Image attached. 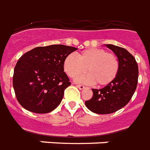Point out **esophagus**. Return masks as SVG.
Returning <instances> with one entry per match:
<instances>
[{"mask_svg":"<svg viewBox=\"0 0 150 150\" xmlns=\"http://www.w3.org/2000/svg\"><path fill=\"white\" fill-rule=\"evenodd\" d=\"M76 86H77L79 89H83L85 88L84 86H82V85H78L77 84V85H76Z\"/></svg>","mask_w":150,"mask_h":150,"instance_id":"obj_1","label":"esophagus"}]
</instances>
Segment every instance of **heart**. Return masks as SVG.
I'll return each instance as SVG.
<instances>
[{
    "mask_svg": "<svg viewBox=\"0 0 150 150\" xmlns=\"http://www.w3.org/2000/svg\"><path fill=\"white\" fill-rule=\"evenodd\" d=\"M64 69L71 79L82 75L87 69L89 75L78 80L104 86L116 79L119 61L115 54L107 53L104 49L90 48L78 54L77 58L71 54L68 55L64 61Z\"/></svg>",
    "mask_w": 150,
    "mask_h": 150,
    "instance_id": "b5f03b06",
    "label": "heart"
}]
</instances>
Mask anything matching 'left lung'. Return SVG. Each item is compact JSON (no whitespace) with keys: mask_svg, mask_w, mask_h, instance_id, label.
Here are the masks:
<instances>
[{"mask_svg":"<svg viewBox=\"0 0 150 150\" xmlns=\"http://www.w3.org/2000/svg\"><path fill=\"white\" fill-rule=\"evenodd\" d=\"M117 57L119 71L116 79L102 89H92L93 96L85 104L92 112L111 114L121 109L132 97L137 87L139 68L135 57L125 48L107 44Z\"/></svg>","mask_w":150,"mask_h":150,"instance_id":"left-lung-1","label":"left lung"}]
</instances>
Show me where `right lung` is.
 Returning a JSON list of instances; mask_svg holds the SVG:
<instances>
[{
  "instance_id": "right-lung-1",
  "label": "right lung",
  "mask_w": 150,
  "mask_h": 150,
  "mask_svg": "<svg viewBox=\"0 0 150 150\" xmlns=\"http://www.w3.org/2000/svg\"><path fill=\"white\" fill-rule=\"evenodd\" d=\"M77 48L69 46L38 47L24 54L14 69L13 87L18 101L36 114L54 110L71 85L64 71V61Z\"/></svg>"
}]
</instances>
